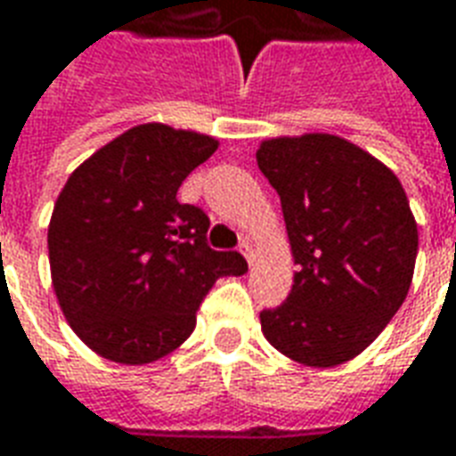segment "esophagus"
I'll return each instance as SVG.
<instances>
[{"label":"esophagus","mask_w":456,"mask_h":456,"mask_svg":"<svg viewBox=\"0 0 456 456\" xmlns=\"http://www.w3.org/2000/svg\"><path fill=\"white\" fill-rule=\"evenodd\" d=\"M239 251H241V254H244V258H247L248 264H251V261H254V251H251V244H248V239H244V241H241V244H239Z\"/></svg>","instance_id":"obj_1"}]
</instances>
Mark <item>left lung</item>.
Segmentation results:
<instances>
[{
  "label": "left lung",
  "instance_id": "left-lung-1",
  "mask_svg": "<svg viewBox=\"0 0 456 456\" xmlns=\"http://www.w3.org/2000/svg\"><path fill=\"white\" fill-rule=\"evenodd\" d=\"M256 163L281 198L297 264L286 303L261 313V330L297 363L349 362L411 288L418 224L401 180L332 134L268 139Z\"/></svg>",
  "mask_w": 456,
  "mask_h": 456
}]
</instances>
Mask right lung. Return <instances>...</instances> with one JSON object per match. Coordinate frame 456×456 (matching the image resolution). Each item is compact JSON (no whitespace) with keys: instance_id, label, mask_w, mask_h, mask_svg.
Listing matches in <instances>:
<instances>
[{"instance_id":"obj_1","label":"right lung","mask_w":456,"mask_h":456,"mask_svg":"<svg viewBox=\"0 0 456 456\" xmlns=\"http://www.w3.org/2000/svg\"><path fill=\"white\" fill-rule=\"evenodd\" d=\"M215 151L198 131L139 124L77 166L55 200V297L104 359L139 366L178 349L215 281L247 273L239 251L208 247V215L175 198Z\"/></svg>"}]
</instances>
